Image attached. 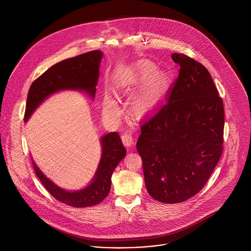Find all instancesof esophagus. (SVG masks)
I'll use <instances>...</instances> for the list:
<instances>
[{
	"mask_svg": "<svg viewBox=\"0 0 251 251\" xmlns=\"http://www.w3.org/2000/svg\"><path fill=\"white\" fill-rule=\"evenodd\" d=\"M121 140H122V143L124 144V146H126L127 148L131 149L133 147L134 145V141H133V138L131 136V133L130 132H124L121 136Z\"/></svg>",
	"mask_w": 251,
	"mask_h": 251,
	"instance_id": "1",
	"label": "esophagus"
}]
</instances>
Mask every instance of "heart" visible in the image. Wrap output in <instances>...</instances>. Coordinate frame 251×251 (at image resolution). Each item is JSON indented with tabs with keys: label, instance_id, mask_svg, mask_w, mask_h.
I'll use <instances>...</instances> for the list:
<instances>
[{
	"label": "heart",
	"instance_id": "heart-1",
	"mask_svg": "<svg viewBox=\"0 0 251 251\" xmlns=\"http://www.w3.org/2000/svg\"><path fill=\"white\" fill-rule=\"evenodd\" d=\"M158 71L155 64L141 62L117 82L116 90L119 94H127L142 87L131 103V112L138 118L154 112L170 87L169 75L167 72ZM102 111L108 117H115L120 113L118 101L109 94L103 96Z\"/></svg>",
	"mask_w": 251,
	"mask_h": 251
}]
</instances>
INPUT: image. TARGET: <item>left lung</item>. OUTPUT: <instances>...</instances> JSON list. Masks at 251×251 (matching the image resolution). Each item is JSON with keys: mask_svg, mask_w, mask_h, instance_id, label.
Masks as SVG:
<instances>
[{"mask_svg": "<svg viewBox=\"0 0 251 251\" xmlns=\"http://www.w3.org/2000/svg\"><path fill=\"white\" fill-rule=\"evenodd\" d=\"M171 58L179 76L136 143L147 191L163 203L182 202L202 189L222 154L225 120L207 69L183 53Z\"/></svg>", "mask_w": 251, "mask_h": 251, "instance_id": "obj_1", "label": "left lung"}]
</instances>
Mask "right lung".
I'll return each instance as SVG.
<instances>
[{
    "label": "right lung",
    "mask_w": 251,
    "mask_h": 251,
    "mask_svg": "<svg viewBox=\"0 0 251 251\" xmlns=\"http://www.w3.org/2000/svg\"><path fill=\"white\" fill-rule=\"evenodd\" d=\"M103 53L92 50L84 54L63 60L50 67L32 84L26 102L24 121L48 97L62 90L84 91L94 99L100 75V65ZM101 156L95 176L81 190L68 191L47 178L33 161L36 176L49 193L58 201L76 208L93 206L101 202L111 189V177L115 168L126 155L118 132L113 131L100 138Z\"/></svg>",
    "instance_id": "obj_1"
}]
</instances>
